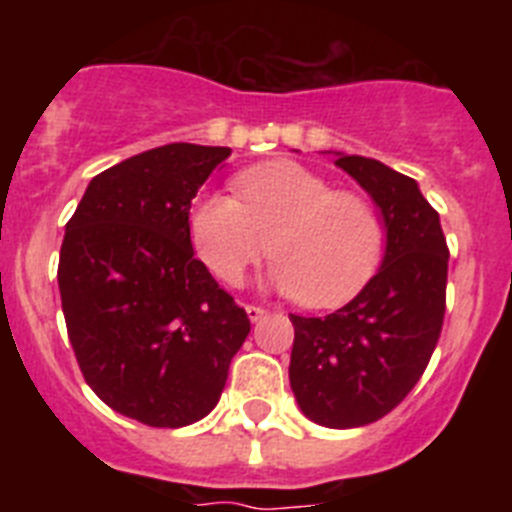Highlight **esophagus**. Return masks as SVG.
I'll list each match as a JSON object with an SVG mask.
<instances>
[{
	"mask_svg": "<svg viewBox=\"0 0 512 512\" xmlns=\"http://www.w3.org/2000/svg\"><path fill=\"white\" fill-rule=\"evenodd\" d=\"M246 315H248V320H251V323H259L261 318H266V310H264V307H259V305H248Z\"/></svg>",
	"mask_w": 512,
	"mask_h": 512,
	"instance_id": "1",
	"label": "esophagus"
}]
</instances>
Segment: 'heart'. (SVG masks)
Instances as JSON below:
<instances>
[{
  "label": "heart",
  "mask_w": 512,
  "mask_h": 512,
  "mask_svg": "<svg viewBox=\"0 0 512 512\" xmlns=\"http://www.w3.org/2000/svg\"><path fill=\"white\" fill-rule=\"evenodd\" d=\"M235 192L202 194L187 217L197 259L220 282L241 284L266 248L277 256L271 287L307 307L343 305L372 279L384 230L364 197L336 192L295 161L243 171Z\"/></svg>",
  "instance_id": "b5f03b06"
}]
</instances>
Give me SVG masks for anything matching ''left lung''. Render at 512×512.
I'll list each match as a JSON object with an SVG mask.
<instances>
[{"mask_svg": "<svg viewBox=\"0 0 512 512\" xmlns=\"http://www.w3.org/2000/svg\"><path fill=\"white\" fill-rule=\"evenodd\" d=\"M336 166L379 207L382 266L341 310L289 315V384L312 423L359 428L397 408L425 372L441 336L449 248L415 179L346 153H336Z\"/></svg>", "mask_w": 512, "mask_h": 512, "instance_id": "obj_1", "label": "left lung"}]
</instances>
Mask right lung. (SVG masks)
<instances>
[{
  "instance_id": "right-lung-1",
  "label": "right lung",
  "mask_w": 512,
  "mask_h": 512,
  "mask_svg": "<svg viewBox=\"0 0 512 512\" xmlns=\"http://www.w3.org/2000/svg\"><path fill=\"white\" fill-rule=\"evenodd\" d=\"M230 148L169 143L89 182L66 223L58 289L87 384L153 428L205 418L251 323L194 259L187 217Z\"/></svg>"
}]
</instances>
